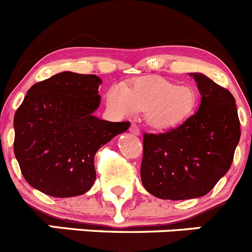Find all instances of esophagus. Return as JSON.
Segmentation results:
<instances>
[{"mask_svg": "<svg viewBox=\"0 0 252 252\" xmlns=\"http://www.w3.org/2000/svg\"><path fill=\"white\" fill-rule=\"evenodd\" d=\"M130 132L133 133V135H140V128L137 127V125H135V124L131 125Z\"/></svg>", "mask_w": 252, "mask_h": 252, "instance_id": "1", "label": "esophagus"}]
</instances>
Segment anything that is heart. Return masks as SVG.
<instances>
[{
  "instance_id": "obj_1",
  "label": "heart",
  "mask_w": 252,
  "mask_h": 252,
  "mask_svg": "<svg viewBox=\"0 0 252 252\" xmlns=\"http://www.w3.org/2000/svg\"><path fill=\"white\" fill-rule=\"evenodd\" d=\"M196 93L189 85H177L163 78H145L127 88L114 86L107 104L120 116L145 111L152 127L166 130L183 124L196 106Z\"/></svg>"
}]
</instances>
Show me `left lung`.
Wrapping results in <instances>:
<instances>
[{"label": "left lung", "instance_id": "8db88e82", "mask_svg": "<svg viewBox=\"0 0 252 252\" xmlns=\"http://www.w3.org/2000/svg\"><path fill=\"white\" fill-rule=\"evenodd\" d=\"M202 102L178 127L143 133L141 181L160 199L183 200L209 193L226 174L240 140L235 99L203 74H191Z\"/></svg>", "mask_w": 252, "mask_h": 252}]
</instances>
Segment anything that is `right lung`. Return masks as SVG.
<instances>
[{"label": "right lung", "mask_w": 252, "mask_h": 252, "mask_svg": "<svg viewBox=\"0 0 252 252\" xmlns=\"http://www.w3.org/2000/svg\"><path fill=\"white\" fill-rule=\"evenodd\" d=\"M101 79L63 71L35 83L14 114L13 150L33 188L56 198L81 195L96 179L95 153L130 127L93 115Z\"/></svg>", "instance_id": "1"}]
</instances>
